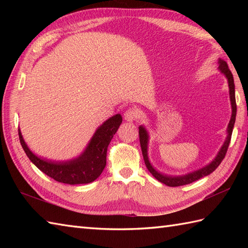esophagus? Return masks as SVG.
I'll return each mask as SVG.
<instances>
[{"label":"esophagus","instance_id":"34e87169","mask_svg":"<svg viewBox=\"0 0 248 248\" xmlns=\"http://www.w3.org/2000/svg\"><path fill=\"white\" fill-rule=\"evenodd\" d=\"M139 116H140V114H139V112L135 108H130V109H128L127 112L124 114V120H127L128 123H132V121L136 120V119L139 118Z\"/></svg>","mask_w":248,"mask_h":248}]
</instances>
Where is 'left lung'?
Instances as JSON below:
<instances>
[{
    "instance_id": "left-lung-1",
    "label": "left lung",
    "mask_w": 248,
    "mask_h": 248,
    "mask_svg": "<svg viewBox=\"0 0 248 248\" xmlns=\"http://www.w3.org/2000/svg\"><path fill=\"white\" fill-rule=\"evenodd\" d=\"M218 69L219 71L224 73L225 77L227 78L228 80V86H229V94H230V102H231V108H232V114H231V118L229 121L228 128H227V138H226L225 143L223 144L222 148L219 149L217 155L215 156V159L208 164L207 166H204L202 168H200L198 170H195L192 172H188L186 175L183 176H167L164 175V173L159 172L155 168L151 165V163L149 162L148 159V140H149V134L147 132V130L140 125L139 127V134H140V143L141 147V152H143V156H144V161L146 167L148 168V170L150 173L154 176L157 181H160L162 183H164L165 186H186V184L192 183L194 181L199 180L200 178L205 177L210 175V173L213 172L218 165L222 163L224 160V157L226 155V152L228 150V147L230 144V140H231V134H232V129L235 123V116H236V103H235V93H234V82H233V77L232 73L229 70L227 62L223 60H218Z\"/></svg>"
}]
</instances>
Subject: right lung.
<instances>
[{
	"mask_svg": "<svg viewBox=\"0 0 248 248\" xmlns=\"http://www.w3.org/2000/svg\"><path fill=\"white\" fill-rule=\"evenodd\" d=\"M123 117L120 114L114 115L105 120L94 132L92 140L81 155L70 161L54 162L37 156L25 144L23 136L19 130L20 143L26 155L33 164L46 175L57 182L67 184L91 183L101 175L107 165V152L108 144L114 134L117 132Z\"/></svg>",
	"mask_w": 248,
	"mask_h": 248,
	"instance_id": "add662e5",
	"label": "right lung"
}]
</instances>
